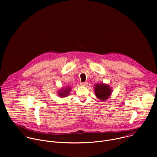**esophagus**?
Masks as SVG:
<instances>
[{"label": "esophagus", "mask_w": 157, "mask_h": 157, "mask_svg": "<svg viewBox=\"0 0 157 157\" xmlns=\"http://www.w3.org/2000/svg\"><path fill=\"white\" fill-rule=\"evenodd\" d=\"M81 86H86L87 85V82H81Z\"/></svg>", "instance_id": "esophagus-1"}]
</instances>
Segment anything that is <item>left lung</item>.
Returning <instances> with one entry per match:
<instances>
[{
  "instance_id": "8db88e82",
  "label": "left lung",
  "mask_w": 157,
  "mask_h": 157,
  "mask_svg": "<svg viewBox=\"0 0 157 157\" xmlns=\"http://www.w3.org/2000/svg\"><path fill=\"white\" fill-rule=\"evenodd\" d=\"M94 92L96 96L101 101H105L110 96L112 88L106 84L99 83L94 86Z\"/></svg>"
}]
</instances>
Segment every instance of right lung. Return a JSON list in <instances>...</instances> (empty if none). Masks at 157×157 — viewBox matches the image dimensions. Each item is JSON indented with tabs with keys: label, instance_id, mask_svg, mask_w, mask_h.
<instances>
[{
	"label": "right lung",
	"instance_id": "right-lung-1",
	"mask_svg": "<svg viewBox=\"0 0 157 157\" xmlns=\"http://www.w3.org/2000/svg\"><path fill=\"white\" fill-rule=\"evenodd\" d=\"M71 91V87H67L66 88H63L61 90H59L58 93L59 96L60 98H63V97H66L68 96L70 94V92Z\"/></svg>",
	"mask_w": 157,
	"mask_h": 157
}]
</instances>
